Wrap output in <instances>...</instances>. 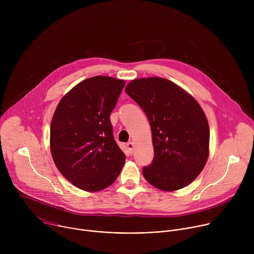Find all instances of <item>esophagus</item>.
Returning <instances> with one entry per match:
<instances>
[{
	"label": "esophagus",
	"mask_w": 254,
	"mask_h": 254,
	"mask_svg": "<svg viewBox=\"0 0 254 254\" xmlns=\"http://www.w3.org/2000/svg\"><path fill=\"white\" fill-rule=\"evenodd\" d=\"M127 149H128V152H129L130 154H132V152H133V142H132V141H128V142L127 143Z\"/></svg>",
	"instance_id": "esophagus-1"
}]
</instances>
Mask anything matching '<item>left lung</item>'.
Segmentation results:
<instances>
[{
    "label": "left lung",
    "instance_id": "obj_1",
    "mask_svg": "<svg viewBox=\"0 0 254 254\" xmlns=\"http://www.w3.org/2000/svg\"><path fill=\"white\" fill-rule=\"evenodd\" d=\"M126 92L141 107L152 129L154 159L142 168L144 179L164 191L191 184L209 154V125L199 103L161 77L134 79Z\"/></svg>",
    "mask_w": 254,
    "mask_h": 254
}]
</instances>
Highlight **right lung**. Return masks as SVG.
<instances>
[{"label": "right lung", "mask_w": 254, "mask_h": 254, "mask_svg": "<svg viewBox=\"0 0 254 254\" xmlns=\"http://www.w3.org/2000/svg\"><path fill=\"white\" fill-rule=\"evenodd\" d=\"M125 84L108 76L90 77L56 107L50 127L52 158L59 172L81 190L112 185L125 165L110 118Z\"/></svg>", "instance_id": "obj_1"}]
</instances>
